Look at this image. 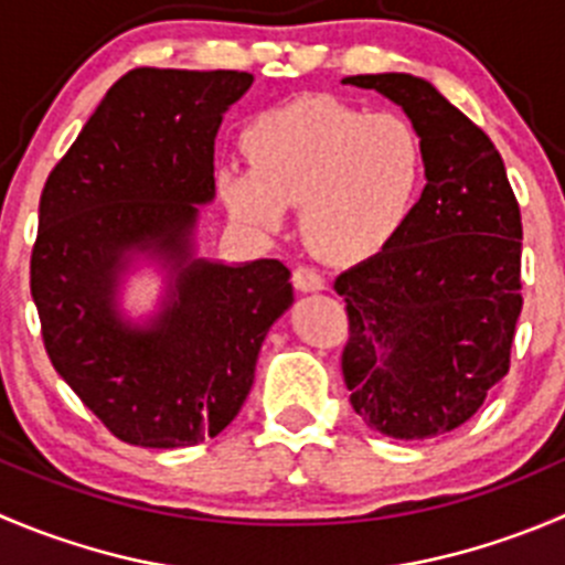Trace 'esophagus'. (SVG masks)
I'll return each instance as SVG.
<instances>
[{
    "instance_id": "1",
    "label": "esophagus",
    "mask_w": 565,
    "mask_h": 565,
    "mask_svg": "<svg viewBox=\"0 0 565 565\" xmlns=\"http://www.w3.org/2000/svg\"><path fill=\"white\" fill-rule=\"evenodd\" d=\"M292 284L295 289H300V292H320V289H326V278H322L315 267H306V265L295 267Z\"/></svg>"
}]
</instances>
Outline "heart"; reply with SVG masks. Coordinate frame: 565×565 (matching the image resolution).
<instances>
[{"mask_svg":"<svg viewBox=\"0 0 565 565\" xmlns=\"http://www.w3.org/2000/svg\"><path fill=\"white\" fill-rule=\"evenodd\" d=\"M243 140L250 166L226 162L215 177L228 212L254 232H276L300 204L306 245L333 265L381 254L425 179V146L408 118L331 96L267 109Z\"/></svg>","mask_w":565,"mask_h":565,"instance_id":"obj_1","label":"heart"}]
</instances>
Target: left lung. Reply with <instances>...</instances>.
Here are the masks:
<instances>
[{
    "instance_id": "8db88e82",
    "label": "left lung",
    "mask_w": 565,
    "mask_h": 565,
    "mask_svg": "<svg viewBox=\"0 0 565 565\" xmlns=\"http://www.w3.org/2000/svg\"><path fill=\"white\" fill-rule=\"evenodd\" d=\"M342 85L403 107L425 146V190L403 232L350 267L342 353L355 414L392 439L456 430L508 375L522 311V215L500 151L428 79L359 74Z\"/></svg>"
}]
</instances>
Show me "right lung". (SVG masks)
<instances>
[{"mask_svg":"<svg viewBox=\"0 0 565 565\" xmlns=\"http://www.w3.org/2000/svg\"><path fill=\"white\" fill-rule=\"evenodd\" d=\"M245 71L135 68L120 76L41 193L30 289L54 370L135 447L217 436L254 386L273 322L292 306L287 265L199 256L215 199V137L248 93ZM157 264L167 289L143 321L125 276Z\"/></svg>","mask_w":565,"mask_h":565,"instance_id":"right-lung-1","label":"right lung"}]
</instances>
